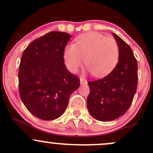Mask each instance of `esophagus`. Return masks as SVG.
<instances>
[{"instance_id":"34e87169","label":"esophagus","mask_w":153,"mask_h":153,"mask_svg":"<svg viewBox=\"0 0 153 153\" xmlns=\"http://www.w3.org/2000/svg\"><path fill=\"white\" fill-rule=\"evenodd\" d=\"M86 83H87V81H86L84 78H80V84H81V85H84V84H86Z\"/></svg>"}]
</instances>
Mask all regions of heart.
<instances>
[{"instance_id":"1","label":"heart","mask_w":153,"mask_h":153,"mask_svg":"<svg viewBox=\"0 0 153 153\" xmlns=\"http://www.w3.org/2000/svg\"><path fill=\"white\" fill-rule=\"evenodd\" d=\"M119 49L116 41L96 32H89L78 37L75 44L64 48V59L71 72H78L85 61L87 70L95 76L109 73L118 59Z\"/></svg>"}]
</instances>
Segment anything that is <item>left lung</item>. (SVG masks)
<instances>
[{
  "instance_id": "8db88e82",
  "label": "left lung",
  "mask_w": 153,
  "mask_h": 153,
  "mask_svg": "<svg viewBox=\"0 0 153 153\" xmlns=\"http://www.w3.org/2000/svg\"><path fill=\"white\" fill-rule=\"evenodd\" d=\"M112 35L119 49L118 64L104 78L88 83V110L101 121H113L124 115L132 104L138 84V64L132 49L116 34Z\"/></svg>"
}]
</instances>
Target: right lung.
Instances as JSON below:
<instances>
[{
  "mask_svg": "<svg viewBox=\"0 0 153 153\" xmlns=\"http://www.w3.org/2000/svg\"><path fill=\"white\" fill-rule=\"evenodd\" d=\"M72 35L50 32L32 41L23 52L18 72L21 99L40 119L51 121L64 114L79 78L67 70L64 50Z\"/></svg>",
  "mask_w": 153,
  "mask_h": 153,
  "instance_id": "1",
  "label": "right lung"
}]
</instances>
